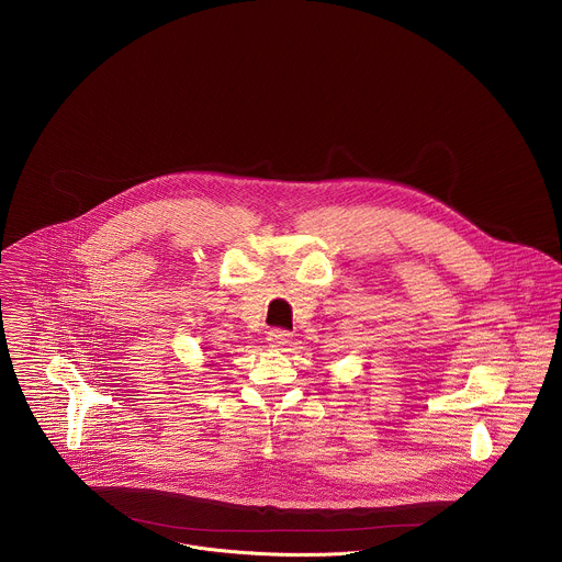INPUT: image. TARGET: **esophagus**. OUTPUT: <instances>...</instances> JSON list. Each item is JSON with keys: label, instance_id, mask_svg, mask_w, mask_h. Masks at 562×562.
Wrapping results in <instances>:
<instances>
[{"label": "esophagus", "instance_id": "obj_1", "mask_svg": "<svg viewBox=\"0 0 562 562\" xmlns=\"http://www.w3.org/2000/svg\"><path fill=\"white\" fill-rule=\"evenodd\" d=\"M268 341H270V346H277V348L288 346V344H292V333L283 330V328H272V330H268Z\"/></svg>", "mask_w": 562, "mask_h": 562}]
</instances>
